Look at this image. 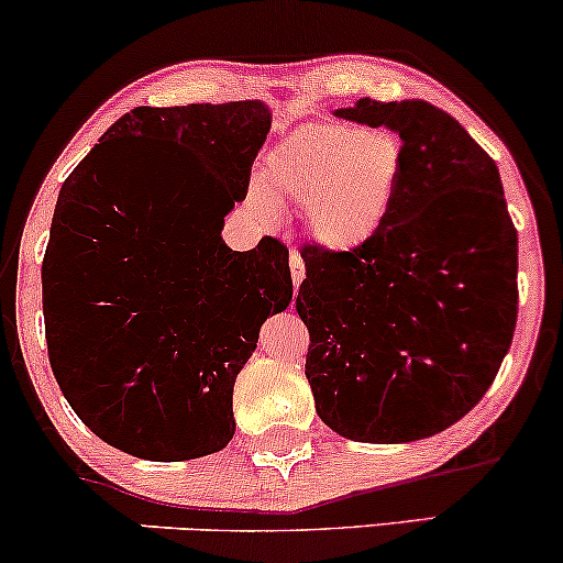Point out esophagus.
Listing matches in <instances>:
<instances>
[{"mask_svg": "<svg viewBox=\"0 0 563 563\" xmlns=\"http://www.w3.org/2000/svg\"><path fill=\"white\" fill-rule=\"evenodd\" d=\"M289 271H292V284L297 289L305 279V261L300 253H295V250H292V255H289Z\"/></svg>", "mask_w": 563, "mask_h": 563, "instance_id": "1", "label": "esophagus"}]
</instances>
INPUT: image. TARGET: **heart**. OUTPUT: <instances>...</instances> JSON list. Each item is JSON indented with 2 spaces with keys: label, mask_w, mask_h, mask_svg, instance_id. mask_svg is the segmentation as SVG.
I'll use <instances>...</instances> for the list:
<instances>
[{
  "label": "heart",
  "mask_w": 563,
  "mask_h": 563,
  "mask_svg": "<svg viewBox=\"0 0 563 563\" xmlns=\"http://www.w3.org/2000/svg\"><path fill=\"white\" fill-rule=\"evenodd\" d=\"M405 151L391 133L363 124H316L268 151L261 190L247 208L274 217V200L300 206L308 238L331 253L363 247L384 229L397 200Z\"/></svg>",
  "instance_id": "b5f03b06"
}]
</instances>
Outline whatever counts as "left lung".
Listing matches in <instances>:
<instances>
[{
  "mask_svg": "<svg viewBox=\"0 0 563 563\" xmlns=\"http://www.w3.org/2000/svg\"><path fill=\"white\" fill-rule=\"evenodd\" d=\"M336 117L394 130L405 164L376 238L350 253L300 250L305 376L334 433L420 441L462 420L509 352L517 229L496 162L443 109L360 99Z\"/></svg>",
  "mask_w": 563,
  "mask_h": 563,
  "instance_id": "obj_1",
  "label": "left lung"
}]
</instances>
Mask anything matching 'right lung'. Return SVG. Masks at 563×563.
Returning <instances> with one entry per match:
<instances>
[{"label": "right lung", "instance_id": "right-lung-1", "mask_svg": "<svg viewBox=\"0 0 563 563\" xmlns=\"http://www.w3.org/2000/svg\"><path fill=\"white\" fill-rule=\"evenodd\" d=\"M268 130L263 101L137 107L62 185L41 266L48 363L124 454L183 462L232 441L234 378L292 302L279 240H221Z\"/></svg>", "mask_w": 563, "mask_h": 563}]
</instances>
